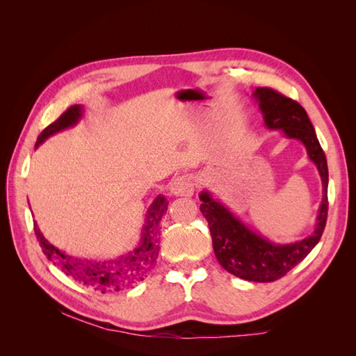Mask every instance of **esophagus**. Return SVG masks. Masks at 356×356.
<instances>
[{
    "label": "esophagus",
    "instance_id": "esophagus-1",
    "mask_svg": "<svg viewBox=\"0 0 356 356\" xmlns=\"http://www.w3.org/2000/svg\"><path fill=\"white\" fill-rule=\"evenodd\" d=\"M196 182L191 175H181L170 184V193L179 197H190L195 193Z\"/></svg>",
    "mask_w": 356,
    "mask_h": 356
}]
</instances>
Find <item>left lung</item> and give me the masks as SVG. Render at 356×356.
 Returning <instances> with one entry per match:
<instances>
[{"mask_svg": "<svg viewBox=\"0 0 356 356\" xmlns=\"http://www.w3.org/2000/svg\"><path fill=\"white\" fill-rule=\"evenodd\" d=\"M252 96L260 106L266 127L281 131L288 139H298L319 172L322 202L315 230L294 243L270 242L248 227L220 200L213 199L208 190H203L199 196L200 212L209 225L215 257L225 270L245 281L273 282L303 261L324 233L328 213V166L303 106L268 88H257Z\"/></svg>", "mask_w": 356, "mask_h": 356, "instance_id": "left-lung-1", "label": "left lung"}]
</instances>
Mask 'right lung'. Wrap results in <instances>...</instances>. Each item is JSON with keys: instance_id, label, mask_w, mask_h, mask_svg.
<instances>
[{"instance_id": "add662e5", "label": "right lung", "mask_w": 356, "mask_h": 356, "mask_svg": "<svg viewBox=\"0 0 356 356\" xmlns=\"http://www.w3.org/2000/svg\"><path fill=\"white\" fill-rule=\"evenodd\" d=\"M83 105H72L63 113L56 122L49 124L37 139L35 148L46 141L47 138L58 132L65 131L80 122L83 117ZM169 202L165 196L159 195L145 215L141 236L132 251L123 254L114 260H88V258L71 257L51 245L40 232L37 222L34 224L35 236L44 255L53 264H56L63 273L71 275L75 281L93 288L101 293H113L144 281L147 272L154 264L159 254V234L160 221L168 211Z\"/></svg>"}]
</instances>
